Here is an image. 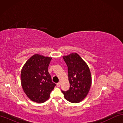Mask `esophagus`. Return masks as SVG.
Returning <instances> with one entry per match:
<instances>
[{"label":"esophagus","instance_id":"obj_1","mask_svg":"<svg viewBox=\"0 0 123 123\" xmlns=\"http://www.w3.org/2000/svg\"><path fill=\"white\" fill-rule=\"evenodd\" d=\"M60 85H61V83H60V82H58V83H56V86H57V87H59L60 86Z\"/></svg>","mask_w":123,"mask_h":123}]
</instances>
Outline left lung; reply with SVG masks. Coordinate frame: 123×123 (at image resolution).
I'll list each match as a JSON object with an SVG mask.
<instances>
[{
  "label": "left lung",
  "mask_w": 123,
  "mask_h": 123,
  "mask_svg": "<svg viewBox=\"0 0 123 123\" xmlns=\"http://www.w3.org/2000/svg\"><path fill=\"white\" fill-rule=\"evenodd\" d=\"M68 67L70 88L61 90L64 98L72 103H78L84 99L89 91L91 77L89 68L79 54L72 53L63 56Z\"/></svg>",
  "instance_id": "8db88e82"
}]
</instances>
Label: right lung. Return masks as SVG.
Masks as SVG:
<instances>
[{
  "instance_id": "add662e5",
  "label": "right lung",
  "mask_w": 123,
  "mask_h": 123,
  "mask_svg": "<svg viewBox=\"0 0 123 123\" xmlns=\"http://www.w3.org/2000/svg\"><path fill=\"white\" fill-rule=\"evenodd\" d=\"M51 59L36 54L27 60L22 69L20 79L23 90L36 103H43L48 100L56 86L48 72Z\"/></svg>"
}]
</instances>
